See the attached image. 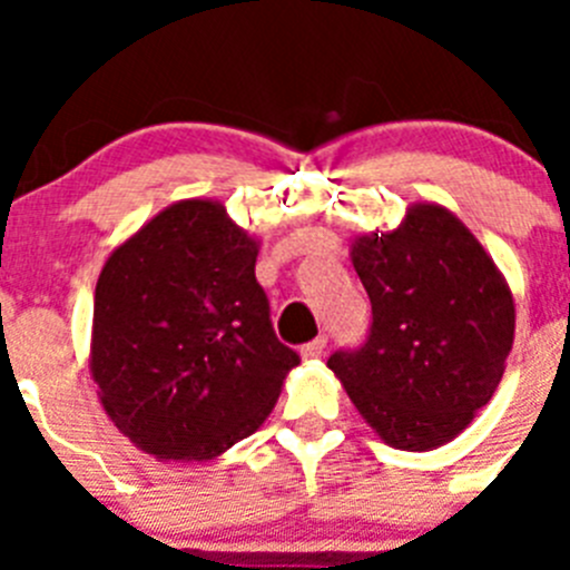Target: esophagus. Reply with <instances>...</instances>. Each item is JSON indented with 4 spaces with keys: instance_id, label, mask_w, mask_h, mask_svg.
<instances>
[{
    "instance_id": "1",
    "label": "esophagus",
    "mask_w": 570,
    "mask_h": 570,
    "mask_svg": "<svg viewBox=\"0 0 570 570\" xmlns=\"http://www.w3.org/2000/svg\"><path fill=\"white\" fill-rule=\"evenodd\" d=\"M325 347H328V336H316V340L305 342V345L299 347V354L305 356V360H320V356L325 354Z\"/></svg>"
}]
</instances>
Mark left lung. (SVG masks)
<instances>
[{"mask_svg": "<svg viewBox=\"0 0 570 570\" xmlns=\"http://www.w3.org/2000/svg\"><path fill=\"white\" fill-rule=\"evenodd\" d=\"M351 262L374 322L365 345L336 351L328 367L382 442L434 451L471 425L505 374L511 288L480 239L436 203L356 236Z\"/></svg>", "mask_w": 570, "mask_h": 570, "instance_id": "left-lung-1", "label": "left lung"}]
</instances>
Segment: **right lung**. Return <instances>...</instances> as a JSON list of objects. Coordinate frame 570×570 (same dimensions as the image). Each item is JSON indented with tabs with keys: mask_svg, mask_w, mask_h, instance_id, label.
Here are the masks:
<instances>
[{
	"mask_svg": "<svg viewBox=\"0 0 570 570\" xmlns=\"http://www.w3.org/2000/svg\"><path fill=\"white\" fill-rule=\"evenodd\" d=\"M256 254L223 203L179 199L105 259L90 376L119 434L159 462L225 454L268 420L299 365L274 334Z\"/></svg>",
	"mask_w": 570,
	"mask_h": 570,
	"instance_id": "right-lung-1",
	"label": "right lung"
}]
</instances>
